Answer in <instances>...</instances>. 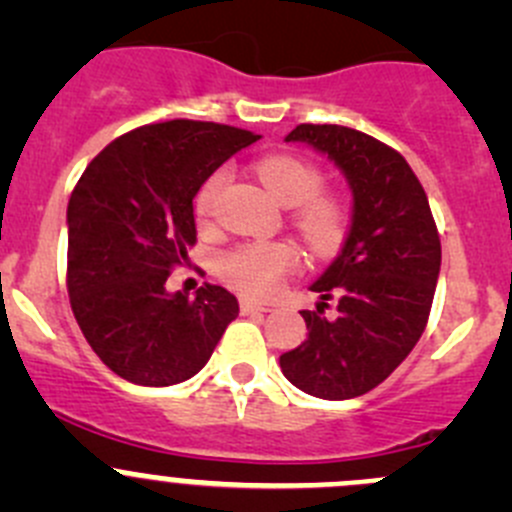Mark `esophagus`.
Listing matches in <instances>:
<instances>
[{
    "mask_svg": "<svg viewBox=\"0 0 512 512\" xmlns=\"http://www.w3.org/2000/svg\"><path fill=\"white\" fill-rule=\"evenodd\" d=\"M240 312L242 314H257V312H267V307H265V304L250 302V299H242V302H240Z\"/></svg>",
    "mask_w": 512,
    "mask_h": 512,
    "instance_id": "1",
    "label": "esophagus"
}]
</instances>
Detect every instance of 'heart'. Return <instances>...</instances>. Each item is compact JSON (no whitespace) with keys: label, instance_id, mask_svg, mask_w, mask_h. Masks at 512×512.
Listing matches in <instances>:
<instances>
[{"label":"heart","instance_id":"1","mask_svg":"<svg viewBox=\"0 0 512 512\" xmlns=\"http://www.w3.org/2000/svg\"><path fill=\"white\" fill-rule=\"evenodd\" d=\"M257 178L280 203L297 205L294 223L314 247H332L342 240L347 208L332 193H319L324 185L322 170L292 153H272L257 160ZM225 170H215L195 195V213L210 220L225 185ZM299 252L289 242H247L235 247L220 262V275L245 297L265 299L280 289L289 272L297 270Z\"/></svg>","mask_w":512,"mask_h":512}]
</instances>
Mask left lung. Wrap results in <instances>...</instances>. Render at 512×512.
<instances>
[{
	"instance_id": "8db88e82",
	"label": "left lung",
	"mask_w": 512,
	"mask_h": 512,
	"mask_svg": "<svg viewBox=\"0 0 512 512\" xmlns=\"http://www.w3.org/2000/svg\"><path fill=\"white\" fill-rule=\"evenodd\" d=\"M302 141L339 165L354 195L352 227L337 260L312 285L307 339L280 356L304 394L342 401L376 389L416 347L431 314L441 240L423 185L399 151L332 123H299ZM334 298L338 314L323 317Z\"/></svg>"
}]
</instances>
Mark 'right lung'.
Returning a JSON list of instances; mask_svg holds the SVG:
<instances>
[{"label":"right lung","instance_id":"add662e5","mask_svg":"<svg viewBox=\"0 0 512 512\" xmlns=\"http://www.w3.org/2000/svg\"><path fill=\"white\" fill-rule=\"evenodd\" d=\"M255 133L213 121L151 123L108 143L71 193L66 287L98 359L121 379L170 386L208 364L237 299L208 285L168 294L195 245L193 198Z\"/></svg>","mask_w":512,"mask_h":512}]
</instances>
